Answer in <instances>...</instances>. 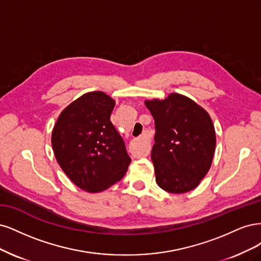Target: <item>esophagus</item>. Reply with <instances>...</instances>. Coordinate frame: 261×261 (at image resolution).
I'll use <instances>...</instances> for the list:
<instances>
[{"instance_id": "34e87169", "label": "esophagus", "mask_w": 261, "mask_h": 261, "mask_svg": "<svg viewBox=\"0 0 261 261\" xmlns=\"http://www.w3.org/2000/svg\"><path fill=\"white\" fill-rule=\"evenodd\" d=\"M140 140L141 141H144L145 142V145L143 147V155L147 156L149 154V150H150V143H149V132L148 130H143L142 134L140 136Z\"/></svg>"}]
</instances>
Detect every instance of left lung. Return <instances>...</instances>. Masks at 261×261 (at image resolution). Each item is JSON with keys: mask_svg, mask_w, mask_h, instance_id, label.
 <instances>
[{"mask_svg": "<svg viewBox=\"0 0 261 261\" xmlns=\"http://www.w3.org/2000/svg\"><path fill=\"white\" fill-rule=\"evenodd\" d=\"M145 105L155 120L152 162L158 187L173 194L194 190L215 154L216 132L209 114L178 93L145 100Z\"/></svg>", "mask_w": 261, "mask_h": 261, "instance_id": "left-lung-1", "label": "left lung"}]
</instances>
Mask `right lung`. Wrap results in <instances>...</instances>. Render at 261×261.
<instances>
[{
	"instance_id": "1",
	"label": "right lung",
	"mask_w": 261,
	"mask_h": 261,
	"mask_svg": "<svg viewBox=\"0 0 261 261\" xmlns=\"http://www.w3.org/2000/svg\"><path fill=\"white\" fill-rule=\"evenodd\" d=\"M115 100L89 92L61 113L52 131L58 165L81 190L102 192L122 179L131 158L111 121Z\"/></svg>"
}]
</instances>
